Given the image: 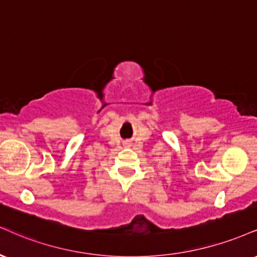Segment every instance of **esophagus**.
<instances>
[{
	"mask_svg": "<svg viewBox=\"0 0 257 257\" xmlns=\"http://www.w3.org/2000/svg\"><path fill=\"white\" fill-rule=\"evenodd\" d=\"M126 145V146H129V144H125Z\"/></svg>",
	"mask_w": 257,
	"mask_h": 257,
	"instance_id": "obj_1",
	"label": "esophagus"
}]
</instances>
